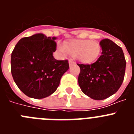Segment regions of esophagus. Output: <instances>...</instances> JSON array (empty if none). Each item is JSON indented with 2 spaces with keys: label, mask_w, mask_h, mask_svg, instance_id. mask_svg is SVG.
<instances>
[{
  "label": "esophagus",
  "mask_w": 134,
  "mask_h": 134,
  "mask_svg": "<svg viewBox=\"0 0 134 134\" xmlns=\"http://www.w3.org/2000/svg\"><path fill=\"white\" fill-rule=\"evenodd\" d=\"M74 64H75V62H74V60H72V59H71V60H69V64H70V66H72V65Z\"/></svg>",
  "instance_id": "obj_1"
}]
</instances>
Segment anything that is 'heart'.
Masks as SVG:
<instances>
[{
  "label": "heart",
  "instance_id": "obj_1",
  "mask_svg": "<svg viewBox=\"0 0 134 134\" xmlns=\"http://www.w3.org/2000/svg\"><path fill=\"white\" fill-rule=\"evenodd\" d=\"M58 49L63 55L70 54L79 61L91 63L97 60L101 52L100 43L97 41L72 40L69 43H60Z\"/></svg>",
  "mask_w": 134,
  "mask_h": 134
}]
</instances>
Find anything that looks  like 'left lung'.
Returning <instances> with one entry per match:
<instances>
[{
  "mask_svg": "<svg viewBox=\"0 0 134 134\" xmlns=\"http://www.w3.org/2000/svg\"><path fill=\"white\" fill-rule=\"evenodd\" d=\"M100 45L102 53L95 62L77 64L80 68V89L94 100L107 99L119 90L124 81L126 66L121 47L109 39L101 40Z\"/></svg>",
  "mask_w": 134,
  "mask_h": 134,
  "instance_id": "obj_1",
  "label": "left lung"
}]
</instances>
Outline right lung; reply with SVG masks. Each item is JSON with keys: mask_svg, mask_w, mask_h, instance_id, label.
Instances as JSON below:
<instances>
[{"mask_svg": "<svg viewBox=\"0 0 134 134\" xmlns=\"http://www.w3.org/2000/svg\"><path fill=\"white\" fill-rule=\"evenodd\" d=\"M55 37L37 34L21 39L11 54L10 70L16 86L34 99L47 97L56 91L69 68L68 60H57Z\"/></svg>", "mask_w": 134, "mask_h": 134, "instance_id": "add662e5", "label": "right lung"}]
</instances>
